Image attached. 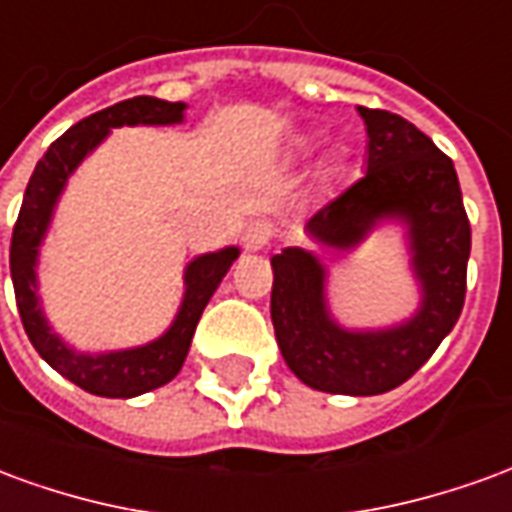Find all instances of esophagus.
Here are the masks:
<instances>
[{"mask_svg": "<svg viewBox=\"0 0 512 512\" xmlns=\"http://www.w3.org/2000/svg\"><path fill=\"white\" fill-rule=\"evenodd\" d=\"M271 241H274V224L266 222V219H255V222H249V227L244 230V246L249 252H260V249H266Z\"/></svg>", "mask_w": 512, "mask_h": 512, "instance_id": "34e87169", "label": "esophagus"}]
</instances>
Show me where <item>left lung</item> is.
Masks as SVG:
<instances>
[{"label":"left lung","instance_id":"8db88e82","mask_svg":"<svg viewBox=\"0 0 512 512\" xmlns=\"http://www.w3.org/2000/svg\"><path fill=\"white\" fill-rule=\"evenodd\" d=\"M367 126V172L307 222L315 241L351 249L384 216L408 222L422 307L389 332H345L323 301V268L301 249L271 257V321L282 356L312 389L381 395L428 362L461 318L472 227L461 186L433 139L386 109L359 106Z\"/></svg>","mask_w":512,"mask_h":512}]
</instances>
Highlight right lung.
<instances>
[{"mask_svg":"<svg viewBox=\"0 0 512 512\" xmlns=\"http://www.w3.org/2000/svg\"><path fill=\"white\" fill-rule=\"evenodd\" d=\"M183 109L186 106L180 101L136 95V98H128V101H120L109 109L84 117L76 126L68 128L60 139L51 142L27 183V194L21 202L16 227H13V241H10V277H13V290H16L18 315H21L24 332H27L29 343L35 345V351L60 376L82 386L90 395L134 397L158 389L178 376L205 304L211 301L213 290L219 288L227 268L233 266V260L238 257V249L230 246V249L202 255L189 263L186 296H183V307H180L172 329L164 337H158L156 343L142 345V348L101 356L73 354L68 345L60 343V337L51 334L49 323L43 321L38 296H35V257H38L40 238L49 227L51 208L60 197L68 175L109 134V128L136 126V123H147V126L180 123Z\"/></svg>","mask_w":512,"mask_h":512,"instance_id":"obj_1","label":"right lung"}]
</instances>
